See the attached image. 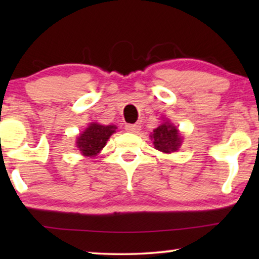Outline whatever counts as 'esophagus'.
Wrapping results in <instances>:
<instances>
[{
    "mask_svg": "<svg viewBox=\"0 0 259 259\" xmlns=\"http://www.w3.org/2000/svg\"><path fill=\"white\" fill-rule=\"evenodd\" d=\"M140 125L139 123H127V125H125V130L127 131V132H131V133H138L140 131Z\"/></svg>",
    "mask_w": 259,
    "mask_h": 259,
    "instance_id": "esophagus-1",
    "label": "esophagus"
}]
</instances>
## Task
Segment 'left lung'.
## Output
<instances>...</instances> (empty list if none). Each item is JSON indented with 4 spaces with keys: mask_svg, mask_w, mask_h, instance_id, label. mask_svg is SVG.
Listing matches in <instances>:
<instances>
[{
    "mask_svg": "<svg viewBox=\"0 0 259 259\" xmlns=\"http://www.w3.org/2000/svg\"><path fill=\"white\" fill-rule=\"evenodd\" d=\"M151 139L153 141L155 150L164 152V153H172L179 150L183 137L177 126L169 121H164L153 131V133L151 134Z\"/></svg>",
    "mask_w": 259,
    "mask_h": 259,
    "instance_id": "1",
    "label": "left lung"
}]
</instances>
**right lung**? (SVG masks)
Listing matches in <instances>:
<instances>
[{
    "instance_id": "add662e5",
    "label": "right lung",
    "mask_w": 259,
    "mask_h": 259,
    "mask_svg": "<svg viewBox=\"0 0 259 259\" xmlns=\"http://www.w3.org/2000/svg\"><path fill=\"white\" fill-rule=\"evenodd\" d=\"M116 126H104L100 123L92 122L79 137L76 138V147L84 157H97L105 147L106 143L113 133H115Z\"/></svg>"
}]
</instances>
